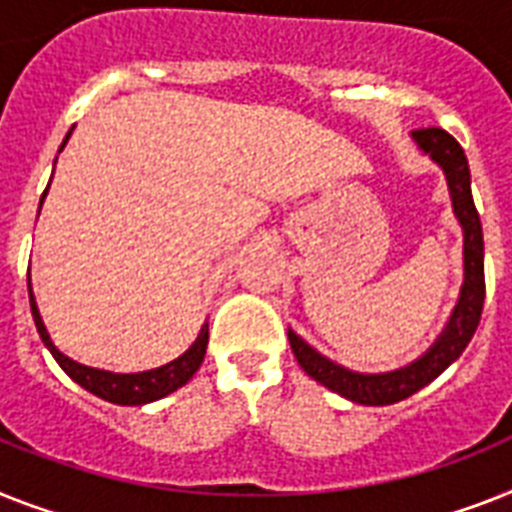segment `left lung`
I'll use <instances>...</instances> for the list:
<instances>
[{
	"label": "left lung",
	"instance_id": "1",
	"mask_svg": "<svg viewBox=\"0 0 512 512\" xmlns=\"http://www.w3.org/2000/svg\"><path fill=\"white\" fill-rule=\"evenodd\" d=\"M411 138L418 149L445 172L453 214L463 230V285H460L458 303H455L445 329L426 348V353L400 369L384 371V374H363V371L345 369L332 358L322 356L316 348H311L301 335H295L293 329H287L290 348L308 377L358 405L400 403L429 382H434L466 350L479 327L481 308H484V235H481L479 211H476L474 196H471V170H468L466 154L453 135L442 128L413 130Z\"/></svg>",
	"mask_w": 512,
	"mask_h": 512
}]
</instances>
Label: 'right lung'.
<instances>
[{"mask_svg":"<svg viewBox=\"0 0 512 512\" xmlns=\"http://www.w3.org/2000/svg\"><path fill=\"white\" fill-rule=\"evenodd\" d=\"M73 128H70V133L65 135V141H62L59 151L67 146L70 135H73ZM54 162H57V159H54ZM46 193H49V185H46L44 196H41V204H44ZM38 211H41V206H38ZM28 295H31V314H33V322H36L38 335H41L44 345L54 356V361L62 366V371H65L67 377L73 379V382H78L83 390H88L91 395H96V398L101 400H109V403L114 405L154 403V400L167 398L170 392L180 390L183 384H188L190 379H193V374L198 371V366L204 363L206 345H209V324L206 322L201 324V332H198V337L193 340V345L185 350L183 356H177L175 361L164 363V366H159V369L138 371V374H114V371L94 369V366L78 363L70 356H65V353L54 345L49 332H46V324L44 319H41V314H38L36 298H33L31 280H28Z\"/></svg>","mask_w":512,"mask_h":512,"instance_id":"right-lung-1","label":"right lung"}]
</instances>
